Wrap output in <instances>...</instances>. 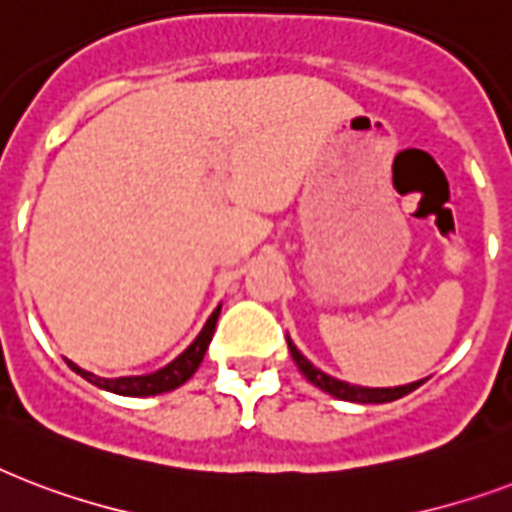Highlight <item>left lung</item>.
I'll use <instances>...</instances> for the list:
<instances>
[{"label": "left lung", "instance_id": "8db88e82", "mask_svg": "<svg viewBox=\"0 0 512 512\" xmlns=\"http://www.w3.org/2000/svg\"><path fill=\"white\" fill-rule=\"evenodd\" d=\"M288 342V350H291L293 363L299 366V371L307 376V382H312L315 387H320L328 395H334L339 400H350V403H390V400H398L408 392H414L422 382H411V384H400V387H360V384H350L336 379V376L320 371L318 366H312L310 360L304 358L299 352V347L291 342V336H285Z\"/></svg>", "mask_w": 512, "mask_h": 512}]
</instances>
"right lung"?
I'll list each match as a JSON object with an SVG mask.
<instances>
[{
	"mask_svg": "<svg viewBox=\"0 0 512 512\" xmlns=\"http://www.w3.org/2000/svg\"><path fill=\"white\" fill-rule=\"evenodd\" d=\"M219 315H221V304L211 312V318L205 320V326H202V331L197 334V339H194V342L189 344L178 358L170 360L168 366L157 368V371H152V374L104 379V376H95L90 374V371H85V368H79L77 363H71V360H66V363H69L71 371H77L82 379H87V382L95 384V387H101V390L114 392V395H125V398H146V395L170 392V390H176V387H181L186 379H192L194 371L200 368L202 358H205V350H208V344H211L213 339V331H216V320H219Z\"/></svg>",
	"mask_w": 512,
	"mask_h": 512,
	"instance_id": "right-lung-1",
	"label": "right lung"
}]
</instances>
